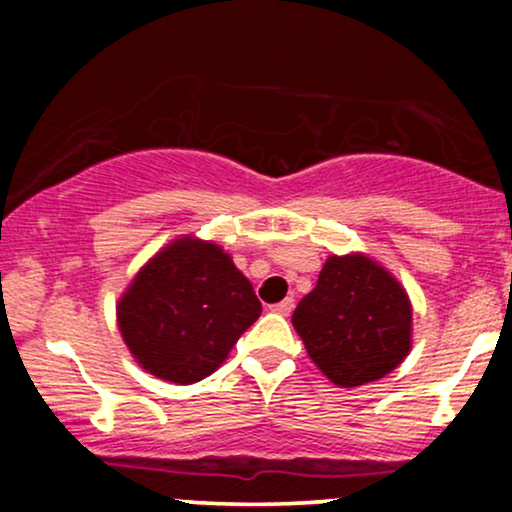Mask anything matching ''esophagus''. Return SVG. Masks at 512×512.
I'll return each mask as SVG.
<instances>
[{
    "label": "esophagus",
    "mask_w": 512,
    "mask_h": 512,
    "mask_svg": "<svg viewBox=\"0 0 512 512\" xmlns=\"http://www.w3.org/2000/svg\"><path fill=\"white\" fill-rule=\"evenodd\" d=\"M293 305H296V301H293V298H284V301H281V303L272 305V310H274V313H279V315H291L293 313Z\"/></svg>",
    "instance_id": "obj_1"
}]
</instances>
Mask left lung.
Listing matches in <instances>:
<instances>
[{
  "label": "left lung",
  "instance_id": "8db88e82",
  "mask_svg": "<svg viewBox=\"0 0 512 512\" xmlns=\"http://www.w3.org/2000/svg\"><path fill=\"white\" fill-rule=\"evenodd\" d=\"M291 322L315 366L337 387L375 383L411 351L409 293L366 252L327 257Z\"/></svg>",
  "mask_w": 512,
  "mask_h": 512
}]
</instances>
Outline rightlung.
<instances>
[{
    "mask_svg": "<svg viewBox=\"0 0 512 512\" xmlns=\"http://www.w3.org/2000/svg\"><path fill=\"white\" fill-rule=\"evenodd\" d=\"M262 313L252 284L221 245L170 240L117 301V327L146 373L192 385L226 361Z\"/></svg>",
    "mask_w": 512,
    "mask_h": 512,
    "instance_id": "obj_1",
    "label": "right lung"
}]
</instances>
